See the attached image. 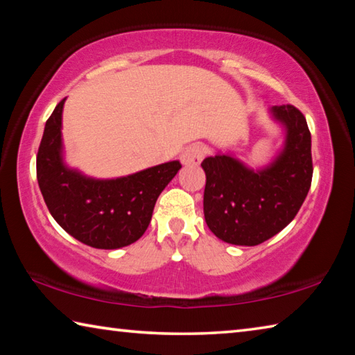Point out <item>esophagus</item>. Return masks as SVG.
<instances>
[{
  "label": "esophagus",
  "instance_id": "34e87169",
  "mask_svg": "<svg viewBox=\"0 0 355 355\" xmlns=\"http://www.w3.org/2000/svg\"><path fill=\"white\" fill-rule=\"evenodd\" d=\"M205 153H207V148L203 144L200 142L191 144L189 147H186V150L182 155L183 164H199L203 159V156H205Z\"/></svg>",
  "mask_w": 355,
  "mask_h": 355
}]
</instances>
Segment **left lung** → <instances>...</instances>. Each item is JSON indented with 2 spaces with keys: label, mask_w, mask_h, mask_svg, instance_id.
<instances>
[{
  "label": "left lung",
  "mask_w": 355,
  "mask_h": 355,
  "mask_svg": "<svg viewBox=\"0 0 355 355\" xmlns=\"http://www.w3.org/2000/svg\"><path fill=\"white\" fill-rule=\"evenodd\" d=\"M271 111L286 127V142L268 169L254 172L228 155L202 161L207 225L225 243L257 245L277 235L309 194L313 161L307 120L293 105L272 106Z\"/></svg>",
  "instance_id": "8db88e82"
}]
</instances>
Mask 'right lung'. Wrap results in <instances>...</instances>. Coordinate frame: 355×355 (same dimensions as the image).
Listing matches in <instances>:
<instances>
[{"instance_id":"add662e5","label":"right lung","mask_w":355,"mask_h":355,"mask_svg":"<svg viewBox=\"0 0 355 355\" xmlns=\"http://www.w3.org/2000/svg\"><path fill=\"white\" fill-rule=\"evenodd\" d=\"M64 101L48 117L37 152V182L48 211L91 248L119 249L137 241L150 224L156 199L182 164L171 161L116 180H94L67 169L61 156Z\"/></svg>"}]
</instances>
